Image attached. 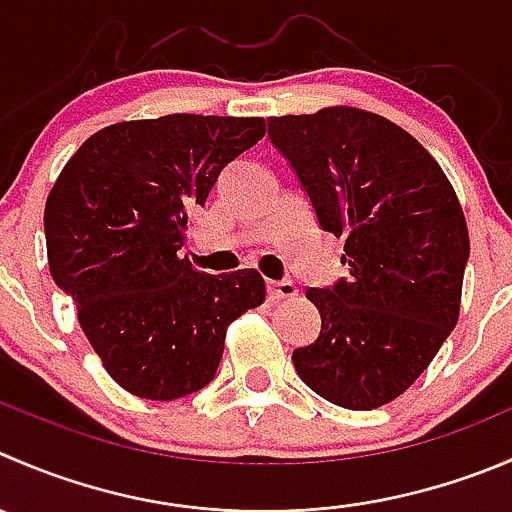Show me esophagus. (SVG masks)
I'll return each instance as SVG.
<instances>
[{
  "instance_id": "esophagus-1",
  "label": "esophagus",
  "mask_w": 512,
  "mask_h": 512,
  "mask_svg": "<svg viewBox=\"0 0 512 512\" xmlns=\"http://www.w3.org/2000/svg\"><path fill=\"white\" fill-rule=\"evenodd\" d=\"M297 287L290 280H267V297L270 300H285V297H295Z\"/></svg>"
}]
</instances>
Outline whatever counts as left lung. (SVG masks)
I'll use <instances>...</instances> for the list:
<instances>
[{
    "instance_id": "1",
    "label": "left lung",
    "mask_w": 512,
    "mask_h": 512,
    "mask_svg": "<svg viewBox=\"0 0 512 512\" xmlns=\"http://www.w3.org/2000/svg\"><path fill=\"white\" fill-rule=\"evenodd\" d=\"M347 277L310 287L320 335L297 375L347 410L390 403L423 375L460 315L468 225L453 185L413 135L380 114L325 107L267 119Z\"/></svg>"
}]
</instances>
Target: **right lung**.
I'll return each instance as SVG.
<instances>
[{"instance_id":"obj_1","label":"right lung","mask_w":512,"mask_h":512,"mask_svg":"<svg viewBox=\"0 0 512 512\" xmlns=\"http://www.w3.org/2000/svg\"><path fill=\"white\" fill-rule=\"evenodd\" d=\"M262 117L167 114L109 124L64 165L44 207L52 280L119 388L177 400L215 377L230 322L265 302L257 270L197 272L180 247L222 167Z\"/></svg>"}]
</instances>
